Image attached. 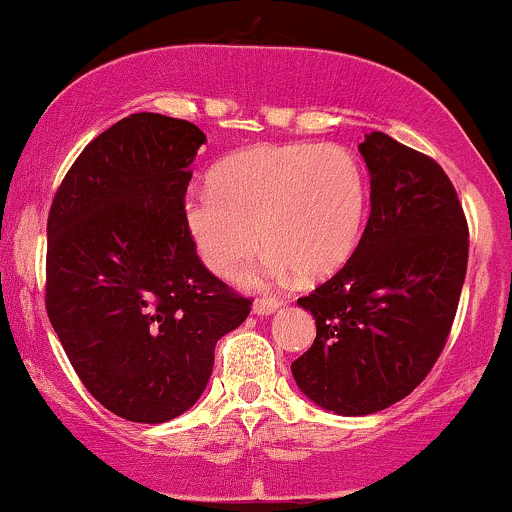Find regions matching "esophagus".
<instances>
[{
  "instance_id": "esophagus-1",
  "label": "esophagus",
  "mask_w": 512,
  "mask_h": 512,
  "mask_svg": "<svg viewBox=\"0 0 512 512\" xmlns=\"http://www.w3.org/2000/svg\"><path fill=\"white\" fill-rule=\"evenodd\" d=\"M279 305V300H257V303L252 305V312H255L257 317H269L279 310Z\"/></svg>"
}]
</instances>
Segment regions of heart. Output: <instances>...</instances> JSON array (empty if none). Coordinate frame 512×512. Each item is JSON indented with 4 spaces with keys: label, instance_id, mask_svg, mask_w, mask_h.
I'll use <instances>...</instances> for the list:
<instances>
[{
    "label": "heart",
    "instance_id": "obj_1",
    "mask_svg": "<svg viewBox=\"0 0 512 512\" xmlns=\"http://www.w3.org/2000/svg\"><path fill=\"white\" fill-rule=\"evenodd\" d=\"M367 202L365 166L346 147L260 145L224 159L212 188L188 193L183 219L217 276L236 274L260 233L267 255L245 281L264 286L338 272L360 243Z\"/></svg>",
    "mask_w": 512,
    "mask_h": 512
}]
</instances>
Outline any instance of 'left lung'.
Here are the masks:
<instances>
[{
	"mask_svg": "<svg viewBox=\"0 0 512 512\" xmlns=\"http://www.w3.org/2000/svg\"><path fill=\"white\" fill-rule=\"evenodd\" d=\"M365 233L350 260L298 305L315 317L312 348L291 365L298 389L343 417L398 403L432 372L467 272V221L432 157L372 131Z\"/></svg>",
	"mask_w": 512,
	"mask_h": 512,
	"instance_id": "8db88e82",
	"label": "left lung"
}]
</instances>
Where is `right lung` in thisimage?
I'll return each instance as SVG.
<instances>
[{
	"instance_id": "right-lung-1",
	"label": "right lung",
	"mask_w": 512,
	"mask_h": 512,
	"mask_svg": "<svg viewBox=\"0 0 512 512\" xmlns=\"http://www.w3.org/2000/svg\"><path fill=\"white\" fill-rule=\"evenodd\" d=\"M190 121L140 112L97 135L47 219V315L95 400L128 422L193 408L250 300L209 274L183 219Z\"/></svg>"
}]
</instances>
